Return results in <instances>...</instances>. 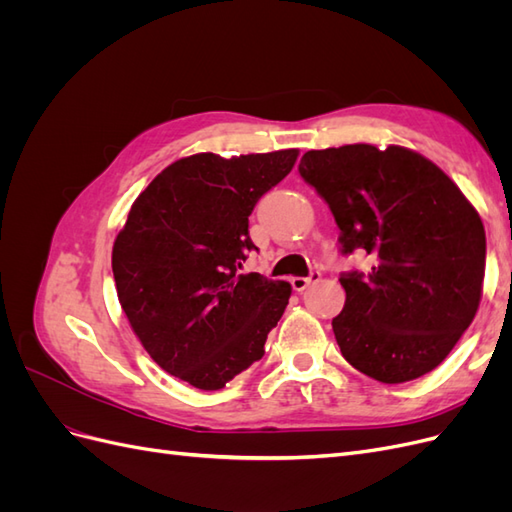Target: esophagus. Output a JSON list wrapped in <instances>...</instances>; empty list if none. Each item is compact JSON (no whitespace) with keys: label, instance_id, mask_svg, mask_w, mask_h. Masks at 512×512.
Wrapping results in <instances>:
<instances>
[{"label":"esophagus","instance_id":"34e87169","mask_svg":"<svg viewBox=\"0 0 512 512\" xmlns=\"http://www.w3.org/2000/svg\"><path fill=\"white\" fill-rule=\"evenodd\" d=\"M318 280H320V273H318V271H314L312 275H307V277H292L290 284H292V288L297 290V292H303L309 284H312V282H318Z\"/></svg>","mask_w":512,"mask_h":512}]
</instances>
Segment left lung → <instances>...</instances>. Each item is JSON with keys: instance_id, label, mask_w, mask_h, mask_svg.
<instances>
[{"instance_id": "8db88e82", "label": "left lung", "mask_w": 512, "mask_h": 512, "mask_svg": "<svg viewBox=\"0 0 512 512\" xmlns=\"http://www.w3.org/2000/svg\"><path fill=\"white\" fill-rule=\"evenodd\" d=\"M301 177L327 200L342 252L374 265L339 277L333 333L344 359L384 384L416 380L455 348L483 297L485 228L442 168L412 149L344 145L307 151Z\"/></svg>"}]
</instances>
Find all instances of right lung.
<instances>
[{
    "label": "right lung",
    "mask_w": 512,
    "mask_h": 512,
    "mask_svg": "<svg viewBox=\"0 0 512 512\" xmlns=\"http://www.w3.org/2000/svg\"><path fill=\"white\" fill-rule=\"evenodd\" d=\"M297 158L299 149L181 158L138 194L115 239L117 297L134 335L200 391L260 361L288 305V282L241 269L256 250L247 218Z\"/></svg>",
    "instance_id": "obj_1"
}]
</instances>
